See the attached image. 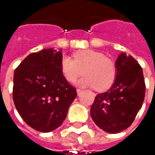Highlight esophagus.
I'll list each match as a JSON object with an SVG mask.
<instances>
[{
    "mask_svg": "<svg viewBox=\"0 0 155 155\" xmlns=\"http://www.w3.org/2000/svg\"><path fill=\"white\" fill-rule=\"evenodd\" d=\"M76 92H77L78 95H81V93L83 92V91H82V90H81V89H77V90H76Z\"/></svg>",
    "mask_w": 155,
    "mask_h": 155,
    "instance_id": "obj_1",
    "label": "esophagus"
}]
</instances>
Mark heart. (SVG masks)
I'll list each match as a JSON object with an SVG mask.
<instances>
[{"label":"heart","instance_id":"b5f03b06","mask_svg":"<svg viewBox=\"0 0 155 155\" xmlns=\"http://www.w3.org/2000/svg\"><path fill=\"white\" fill-rule=\"evenodd\" d=\"M74 60L64 55L61 59V72L64 77L73 82L81 74L84 76L76 82L81 87H94L98 91L108 90L115 81L116 64L104 54L91 50H84L73 54Z\"/></svg>","mask_w":155,"mask_h":155}]
</instances>
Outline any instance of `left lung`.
I'll return each instance as SVG.
<instances>
[{
    "instance_id": "1",
    "label": "left lung",
    "mask_w": 155,
    "mask_h": 155,
    "mask_svg": "<svg viewBox=\"0 0 155 155\" xmlns=\"http://www.w3.org/2000/svg\"><path fill=\"white\" fill-rule=\"evenodd\" d=\"M115 64L117 74L112 87L98 94L91 109L95 124L110 134L120 133L131 125L145 95L143 70L136 60L121 53Z\"/></svg>"
}]
</instances>
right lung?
<instances>
[{
  "mask_svg": "<svg viewBox=\"0 0 155 155\" xmlns=\"http://www.w3.org/2000/svg\"><path fill=\"white\" fill-rule=\"evenodd\" d=\"M62 50L31 53L14 73L13 101L22 120L40 132H51L63 123L77 96L61 72Z\"/></svg>",
  "mask_w": 155,
  "mask_h": 155,
  "instance_id": "obj_1",
  "label": "right lung"
}]
</instances>
